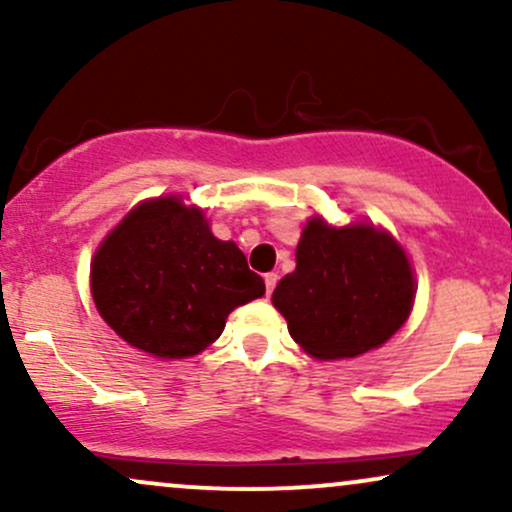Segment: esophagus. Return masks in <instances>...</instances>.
I'll return each mask as SVG.
<instances>
[{
    "label": "esophagus",
    "mask_w": 512,
    "mask_h": 512,
    "mask_svg": "<svg viewBox=\"0 0 512 512\" xmlns=\"http://www.w3.org/2000/svg\"><path fill=\"white\" fill-rule=\"evenodd\" d=\"M276 281H279V274H274V272L264 274V286H267V296H272V291L276 289Z\"/></svg>",
    "instance_id": "34e87169"
}]
</instances>
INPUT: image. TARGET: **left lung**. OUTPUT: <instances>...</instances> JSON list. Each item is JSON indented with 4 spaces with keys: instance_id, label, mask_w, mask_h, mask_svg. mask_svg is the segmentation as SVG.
<instances>
[{
    "instance_id": "left-lung-1",
    "label": "left lung",
    "mask_w": 512,
    "mask_h": 512,
    "mask_svg": "<svg viewBox=\"0 0 512 512\" xmlns=\"http://www.w3.org/2000/svg\"><path fill=\"white\" fill-rule=\"evenodd\" d=\"M272 303L310 356L354 358L404 325L414 276L387 233L368 223L332 228L313 219L296 248V272L276 284Z\"/></svg>"
}]
</instances>
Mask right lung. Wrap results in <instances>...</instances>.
<instances>
[{"instance_id": "right-lung-1", "label": "right lung", "mask_w": 512, "mask_h": 512, "mask_svg": "<svg viewBox=\"0 0 512 512\" xmlns=\"http://www.w3.org/2000/svg\"><path fill=\"white\" fill-rule=\"evenodd\" d=\"M98 313L127 344L158 358L195 356L226 317L264 293L231 240L211 236L202 211L163 197L139 204L91 264Z\"/></svg>"}]
</instances>
